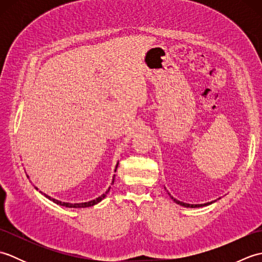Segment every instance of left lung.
Returning a JSON list of instances; mask_svg holds the SVG:
<instances>
[{
    "label": "left lung",
    "mask_w": 262,
    "mask_h": 262,
    "mask_svg": "<svg viewBox=\"0 0 262 262\" xmlns=\"http://www.w3.org/2000/svg\"><path fill=\"white\" fill-rule=\"evenodd\" d=\"M171 198L173 199V202L174 203H177L178 205H180V206H183V207H190V208H196V207H204V206H207V205H210L211 203H207V204H200V205H191V204H186V203H182V202H179V200H177L176 198H173L171 196Z\"/></svg>",
    "instance_id": "1"
}]
</instances>
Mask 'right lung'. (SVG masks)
<instances>
[{
  "label": "right lung",
  "instance_id": "add662e5",
  "mask_svg": "<svg viewBox=\"0 0 262 262\" xmlns=\"http://www.w3.org/2000/svg\"><path fill=\"white\" fill-rule=\"evenodd\" d=\"M117 166H118V164L116 165V169H117ZM116 171V170H115ZM115 180V179H114ZM114 180H113V183H114ZM37 189V188H36ZM110 189V188H109ZM109 189L107 191H105L103 194H101V196L100 197H98L97 199H93V200H91V202H88V203H81V204H70V203H63V202H59V200H57V199H54V198H52V197H49V196H47V194H45L43 193V196L45 197H47L49 200H52V202H54L55 204H57V205H60V206H65V207H70V208H84V207H90V206H93V205H96V204H98L99 202H101V200L105 197V194H107L108 192H109Z\"/></svg>",
  "mask_w": 262,
  "mask_h": 262
}]
</instances>
